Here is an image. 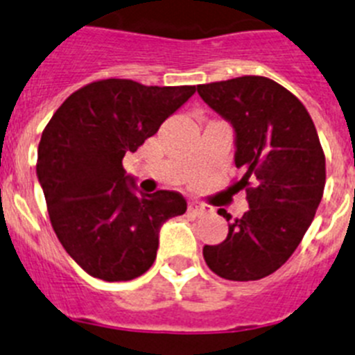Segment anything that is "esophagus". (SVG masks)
Here are the masks:
<instances>
[{"label": "esophagus", "mask_w": 355, "mask_h": 355, "mask_svg": "<svg viewBox=\"0 0 355 355\" xmlns=\"http://www.w3.org/2000/svg\"><path fill=\"white\" fill-rule=\"evenodd\" d=\"M188 211L196 216H206V215H211L213 209L206 205H197V202H192V205L188 206Z\"/></svg>", "instance_id": "obj_1"}]
</instances>
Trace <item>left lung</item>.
Returning a JSON list of instances; mask_svg holds the SVG:
<instances>
[{
    "instance_id": "8db88e82",
    "label": "left lung",
    "mask_w": 355,
    "mask_h": 355,
    "mask_svg": "<svg viewBox=\"0 0 355 355\" xmlns=\"http://www.w3.org/2000/svg\"><path fill=\"white\" fill-rule=\"evenodd\" d=\"M202 101L234 130V165L249 209L229 223L206 265L229 281H258L288 261L311 225L325 187V156L302 103L274 80L241 76L199 85ZM225 220V209H218Z\"/></svg>"
}]
</instances>
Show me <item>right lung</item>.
<instances>
[{"instance_id": "right-lung-1", "label": "right lung", "mask_w": 355, "mask_h": 355, "mask_svg": "<svg viewBox=\"0 0 355 355\" xmlns=\"http://www.w3.org/2000/svg\"><path fill=\"white\" fill-rule=\"evenodd\" d=\"M196 94V87H146L101 80L62 103L37 150L42 187L56 236L78 265L108 283L146 274L156 259L159 229L187 211L181 193H137L122 167Z\"/></svg>"}]
</instances>
